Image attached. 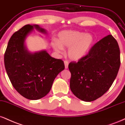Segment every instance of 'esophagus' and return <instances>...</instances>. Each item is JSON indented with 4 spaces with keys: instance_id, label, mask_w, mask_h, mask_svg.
<instances>
[{
    "instance_id": "esophagus-1",
    "label": "esophagus",
    "mask_w": 125,
    "mask_h": 125,
    "mask_svg": "<svg viewBox=\"0 0 125 125\" xmlns=\"http://www.w3.org/2000/svg\"><path fill=\"white\" fill-rule=\"evenodd\" d=\"M64 67H65V69L68 68V65H69V62L67 61H64Z\"/></svg>"
}]
</instances>
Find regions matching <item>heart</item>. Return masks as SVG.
I'll return each mask as SVG.
<instances>
[{
	"label": "heart",
	"mask_w": 125,
	"mask_h": 125,
	"mask_svg": "<svg viewBox=\"0 0 125 125\" xmlns=\"http://www.w3.org/2000/svg\"><path fill=\"white\" fill-rule=\"evenodd\" d=\"M91 34L76 30H63L57 35V40L52 41L51 44L58 53H62L63 48H68L67 55L70 59L79 61L88 55L94 42Z\"/></svg>",
	"instance_id": "heart-1"
}]
</instances>
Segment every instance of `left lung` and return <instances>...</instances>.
<instances>
[{"label":"left lung","mask_w":125,"mask_h":125,"mask_svg":"<svg viewBox=\"0 0 125 125\" xmlns=\"http://www.w3.org/2000/svg\"><path fill=\"white\" fill-rule=\"evenodd\" d=\"M120 50L116 40L108 35L93 46L78 62H71L70 88L80 100L91 102L109 89L120 67Z\"/></svg>","instance_id":"left-lung-1"}]
</instances>
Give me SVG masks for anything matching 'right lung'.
Instances as JSON below:
<instances>
[{
	"label": "right lung",
	"instance_id": "obj_1",
	"mask_svg": "<svg viewBox=\"0 0 125 125\" xmlns=\"http://www.w3.org/2000/svg\"><path fill=\"white\" fill-rule=\"evenodd\" d=\"M37 30L46 34L39 25H25L13 34L4 54V66L16 91L25 98L37 100L47 95L54 80L64 69L63 61L51 57L46 50L31 52L25 40Z\"/></svg>",
	"mask_w": 125,
	"mask_h": 125
}]
</instances>
